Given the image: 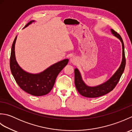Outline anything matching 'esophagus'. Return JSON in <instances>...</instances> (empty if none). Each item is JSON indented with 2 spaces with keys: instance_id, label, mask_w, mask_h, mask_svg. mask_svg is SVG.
<instances>
[{
  "instance_id": "1",
  "label": "esophagus",
  "mask_w": 132,
  "mask_h": 132,
  "mask_svg": "<svg viewBox=\"0 0 132 132\" xmlns=\"http://www.w3.org/2000/svg\"><path fill=\"white\" fill-rule=\"evenodd\" d=\"M70 63H76L77 62V58L75 57H72L70 58Z\"/></svg>"
}]
</instances>
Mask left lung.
<instances>
[{
    "label": "left lung",
    "instance_id": "obj_1",
    "mask_svg": "<svg viewBox=\"0 0 132 132\" xmlns=\"http://www.w3.org/2000/svg\"><path fill=\"white\" fill-rule=\"evenodd\" d=\"M111 31L116 37L119 38L121 42L122 48V58L121 64H120L119 69L117 70L112 76L106 81V82L94 87L88 86L84 82L82 79V76L80 72L77 68L74 70L75 74V85L78 92L82 96L87 97H97L102 96L109 92L112 91L113 88L115 87L121 78V75L124 71L126 60L125 57L124 52V45L123 43L122 39L119 34L112 29H111Z\"/></svg>",
    "mask_w": 132,
    "mask_h": 132
}]
</instances>
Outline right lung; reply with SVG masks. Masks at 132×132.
<instances>
[{"instance_id":"right-lung-1","label":"right lung","mask_w":132,"mask_h":132,"mask_svg":"<svg viewBox=\"0 0 132 132\" xmlns=\"http://www.w3.org/2000/svg\"><path fill=\"white\" fill-rule=\"evenodd\" d=\"M33 22L35 20L30 21L24 28ZM16 39L17 36L12 44L10 57L11 71L16 83L23 90L33 96H40L47 94L54 86L58 74L68 64L69 60L65 59L58 62L40 73H29L24 70L16 61L15 52Z\"/></svg>"}]
</instances>
